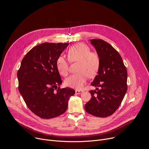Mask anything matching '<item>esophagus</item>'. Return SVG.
<instances>
[{"label": "esophagus", "mask_w": 149, "mask_h": 149, "mask_svg": "<svg viewBox=\"0 0 149 149\" xmlns=\"http://www.w3.org/2000/svg\"><path fill=\"white\" fill-rule=\"evenodd\" d=\"M83 92L82 90H75V93L77 94H80Z\"/></svg>", "instance_id": "34e87169"}]
</instances>
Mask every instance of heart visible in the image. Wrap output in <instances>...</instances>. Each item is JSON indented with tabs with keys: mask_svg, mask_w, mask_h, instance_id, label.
Listing matches in <instances>:
<instances>
[{
	"mask_svg": "<svg viewBox=\"0 0 149 149\" xmlns=\"http://www.w3.org/2000/svg\"><path fill=\"white\" fill-rule=\"evenodd\" d=\"M67 53L70 62H78L77 68L78 72L66 78L65 84L68 87L81 89L86 82L87 77H93L97 73L100 63V57L97 53L90 52V47L82 43L70 47ZM56 67L61 75L65 77L68 74L69 65L65 57L60 56L57 59Z\"/></svg>",
	"mask_w": 149,
	"mask_h": 149,
	"instance_id": "1",
	"label": "heart"
}]
</instances>
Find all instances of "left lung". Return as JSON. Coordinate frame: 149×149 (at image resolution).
<instances>
[{
    "instance_id": "8db88e82",
    "label": "left lung",
    "mask_w": 149,
    "mask_h": 149,
    "mask_svg": "<svg viewBox=\"0 0 149 149\" xmlns=\"http://www.w3.org/2000/svg\"><path fill=\"white\" fill-rule=\"evenodd\" d=\"M90 42L100 57V63L97 75L91 83L96 88L90 91L91 97L85 104V109L97 117L109 116L118 109L125 96L127 71L119 53L110 44L101 39Z\"/></svg>"
}]
</instances>
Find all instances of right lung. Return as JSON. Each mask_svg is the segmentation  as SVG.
<instances>
[{
	"instance_id": "add662e5",
	"label": "right lung",
	"mask_w": 149,
	"mask_h": 149,
	"mask_svg": "<svg viewBox=\"0 0 149 149\" xmlns=\"http://www.w3.org/2000/svg\"><path fill=\"white\" fill-rule=\"evenodd\" d=\"M68 45L44 43L34 47L26 54L18 71L19 91L29 109L41 118L63 113L75 93L70 88H59L62 81L56 61Z\"/></svg>"
}]
</instances>
